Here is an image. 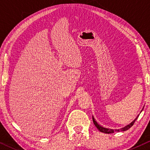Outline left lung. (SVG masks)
<instances>
[{
  "label": "left lung",
  "instance_id": "left-lung-1",
  "mask_svg": "<svg viewBox=\"0 0 150 150\" xmlns=\"http://www.w3.org/2000/svg\"><path fill=\"white\" fill-rule=\"evenodd\" d=\"M137 118H138V117H137L136 119H135V120H134V121H133L132 122H131L130 124L128 125V126H126V127H124V128H122V129H120V130H117L118 132H120V131H126V130H128L129 128H130L131 127H132V126H133V124H134L135 121L137 120ZM93 122L94 125H95V126H96V128H97L98 129V130H99L100 131V132H104V133H108V134H110V133H113V132H114V130H112V129L105 128H103V127L100 126V125L98 124V123L96 122L93 117Z\"/></svg>",
  "mask_w": 150,
  "mask_h": 150
}]
</instances>
